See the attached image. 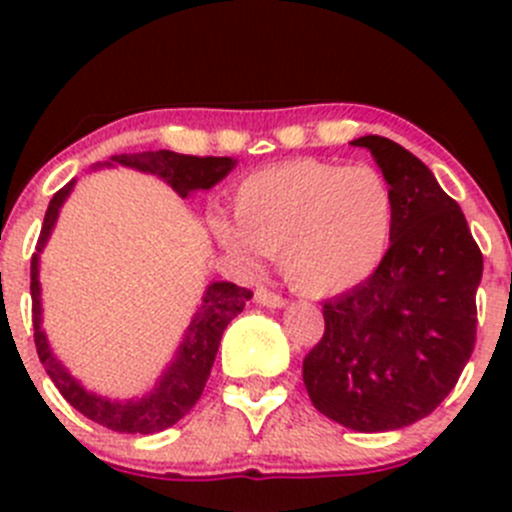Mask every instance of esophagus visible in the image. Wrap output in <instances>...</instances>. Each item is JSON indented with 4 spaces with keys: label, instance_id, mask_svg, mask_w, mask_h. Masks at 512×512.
Here are the masks:
<instances>
[{
    "label": "esophagus",
    "instance_id": "1",
    "mask_svg": "<svg viewBox=\"0 0 512 512\" xmlns=\"http://www.w3.org/2000/svg\"><path fill=\"white\" fill-rule=\"evenodd\" d=\"M255 302L260 304V307L280 309V307H285L287 299L280 297V294H277V292H270V289H257V292H255Z\"/></svg>",
    "mask_w": 512,
    "mask_h": 512
}]
</instances>
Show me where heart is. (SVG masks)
Listing matches in <instances>:
<instances>
[{"instance_id": "b5f03b06", "label": "heart", "mask_w": 512, "mask_h": 512, "mask_svg": "<svg viewBox=\"0 0 512 512\" xmlns=\"http://www.w3.org/2000/svg\"><path fill=\"white\" fill-rule=\"evenodd\" d=\"M235 218L215 215L213 235L237 260L280 257L282 275L307 297H337L369 280L389 252L396 200L371 165L289 160L247 175Z\"/></svg>"}]
</instances>
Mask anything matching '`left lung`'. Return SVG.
Listing matches in <instances>:
<instances>
[{
    "mask_svg": "<svg viewBox=\"0 0 512 512\" xmlns=\"http://www.w3.org/2000/svg\"><path fill=\"white\" fill-rule=\"evenodd\" d=\"M389 180L394 237L379 270L324 304V337L304 356L314 409L359 433L396 431L431 414L476 344L483 255L436 175L399 143L354 138Z\"/></svg>",
    "mask_w": 512,
    "mask_h": 512,
    "instance_id": "1",
    "label": "left lung"
}]
</instances>
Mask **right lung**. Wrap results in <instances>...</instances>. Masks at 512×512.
Returning a JSON list of instances; mask_svg holds the SVG:
<instances>
[{"instance_id":"1","label":"right lung","mask_w":512,"mask_h":512,"mask_svg":"<svg viewBox=\"0 0 512 512\" xmlns=\"http://www.w3.org/2000/svg\"><path fill=\"white\" fill-rule=\"evenodd\" d=\"M113 165H126V168L141 170V173L156 175V178L168 183L180 198L198 193V190H210L230 173L237 165L232 158H198L183 156L173 151H146V153H121L111 156L106 163H96L98 168H113ZM76 178L69 180L46 208L44 225H41L36 252L32 255V322H34V342L39 352L41 364L46 374L54 381L56 389L61 391L66 401L81 411L91 421L111 428L118 433H158L170 428L180 418L188 414L198 404L200 394L205 389L210 369H213L215 354H218L220 339L227 324L245 309L250 302L252 292L245 287H237L232 282H210L205 287L203 302L195 309L173 359L160 371L156 384L141 396L133 399H108V396L89 391L64 364L51 352V344L46 339L44 327V307H41V282H39V257L54 232L56 220H59L61 208L66 198L74 190Z\"/></svg>"}]
</instances>
